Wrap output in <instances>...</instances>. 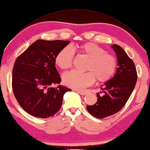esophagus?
<instances>
[{
	"label": "esophagus",
	"mask_w": 150,
	"mask_h": 150,
	"mask_svg": "<svg viewBox=\"0 0 150 150\" xmlns=\"http://www.w3.org/2000/svg\"><path fill=\"white\" fill-rule=\"evenodd\" d=\"M75 91L76 92V93L80 94V95H82V96H84V95H86L87 94L86 92H84V91H79V90H76Z\"/></svg>",
	"instance_id": "1"
}]
</instances>
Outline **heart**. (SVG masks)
I'll list each match as a JSON object with an SVG mask.
<instances>
[{
	"instance_id": "obj_1",
	"label": "heart",
	"mask_w": 150,
	"mask_h": 150,
	"mask_svg": "<svg viewBox=\"0 0 150 150\" xmlns=\"http://www.w3.org/2000/svg\"><path fill=\"white\" fill-rule=\"evenodd\" d=\"M79 51L89 57L86 72L73 70L63 76L64 85L74 89H82L91 86L96 79L99 82L108 81L116 71L117 63L115 57L107 54L104 49L93 42L79 46ZM75 52L70 45H67L57 54L55 61L60 68L66 70L71 67Z\"/></svg>"
}]
</instances>
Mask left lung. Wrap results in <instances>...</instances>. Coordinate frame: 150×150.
Wrapping results in <instances>:
<instances>
[{
    "instance_id": "left-lung-1",
    "label": "left lung",
    "mask_w": 150,
    "mask_h": 150,
    "mask_svg": "<svg viewBox=\"0 0 150 150\" xmlns=\"http://www.w3.org/2000/svg\"><path fill=\"white\" fill-rule=\"evenodd\" d=\"M116 54L118 67L112 79L101 87L103 95L97 93L98 101L87 106V110L93 117L103 118L119 112L127 101L135 87L137 75L134 61L120 46H111Z\"/></svg>"
}]
</instances>
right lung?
<instances>
[{"instance_id": "obj_1", "label": "right lung", "mask_w": 150, "mask_h": 150, "mask_svg": "<svg viewBox=\"0 0 150 150\" xmlns=\"http://www.w3.org/2000/svg\"><path fill=\"white\" fill-rule=\"evenodd\" d=\"M68 40H37L15 61L12 87L17 101L26 112L46 118L59 110L64 94L70 89L59 85L61 79L55 59Z\"/></svg>"}]
</instances>
